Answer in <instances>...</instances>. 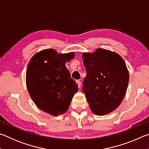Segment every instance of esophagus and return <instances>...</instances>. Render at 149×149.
Here are the masks:
<instances>
[{"mask_svg": "<svg viewBox=\"0 0 149 149\" xmlns=\"http://www.w3.org/2000/svg\"><path fill=\"white\" fill-rule=\"evenodd\" d=\"M76 82H77V84L78 85V87H81V81L78 79V80H76Z\"/></svg>", "mask_w": 149, "mask_h": 149, "instance_id": "1", "label": "esophagus"}]
</instances>
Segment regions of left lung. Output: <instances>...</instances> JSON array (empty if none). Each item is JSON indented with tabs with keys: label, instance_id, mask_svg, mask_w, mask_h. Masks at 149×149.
<instances>
[{
	"label": "left lung",
	"instance_id": "left-lung-1",
	"mask_svg": "<svg viewBox=\"0 0 149 149\" xmlns=\"http://www.w3.org/2000/svg\"><path fill=\"white\" fill-rule=\"evenodd\" d=\"M83 60L87 75L82 90L91 110L99 116L112 112L127 91L129 73L125 63L120 55L103 49L84 53Z\"/></svg>",
	"mask_w": 149,
	"mask_h": 149
}]
</instances>
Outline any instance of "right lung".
Wrapping results in <instances>:
<instances>
[{"instance_id": "obj_1", "label": "right lung", "mask_w": 149, "mask_h": 149, "mask_svg": "<svg viewBox=\"0 0 149 149\" xmlns=\"http://www.w3.org/2000/svg\"><path fill=\"white\" fill-rule=\"evenodd\" d=\"M74 57V52L58 54L54 49H45L35 54L27 66L26 85L30 97L37 107L54 116L66 112L78 91L65 66Z\"/></svg>"}]
</instances>
